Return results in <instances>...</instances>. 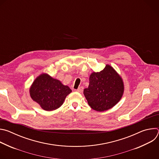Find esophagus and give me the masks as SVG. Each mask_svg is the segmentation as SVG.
I'll return each instance as SVG.
<instances>
[{
  "mask_svg": "<svg viewBox=\"0 0 159 159\" xmlns=\"http://www.w3.org/2000/svg\"><path fill=\"white\" fill-rule=\"evenodd\" d=\"M83 89H84V87H79L77 90H75L77 92H79V93H82L83 91Z\"/></svg>",
  "mask_w": 159,
  "mask_h": 159,
  "instance_id": "1",
  "label": "esophagus"
}]
</instances>
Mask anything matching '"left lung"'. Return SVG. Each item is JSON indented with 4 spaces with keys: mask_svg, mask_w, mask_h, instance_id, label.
Here are the masks:
<instances>
[{
    "mask_svg": "<svg viewBox=\"0 0 159 159\" xmlns=\"http://www.w3.org/2000/svg\"><path fill=\"white\" fill-rule=\"evenodd\" d=\"M123 91L122 79L112 66L107 65L101 72L90 75L89 85L84 89V94L90 107L101 112L115 106Z\"/></svg>",
    "mask_w": 159,
    "mask_h": 159,
    "instance_id": "left-lung-1",
    "label": "left lung"
}]
</instances>
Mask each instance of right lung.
Returning a JSON list of instances; mask_svg holds the SVG:
<instances>
[{"instance_id":"add662e5","label":"right lung","mask_w":159,"mask_h":159,"mask_svg":"<svg viewBox=\"0 0 159 159\" xmlns=\"http://www.w3.org/2000/svg\"><path fill=\"white\" fill-rule=\"evenodd\" d=\"M32 99L45 111H53L60 107L72 90L58 80L47 74H43L33 82L30 88Z\"/></svg>"}]
</instances>
